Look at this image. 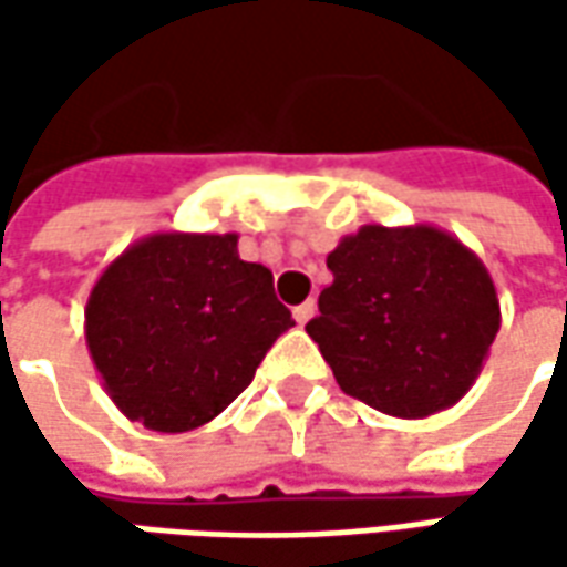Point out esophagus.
Here are the masks:
<instances>
[{"instance_id": "obj_1", "label": "esophagus", "mask_w": 567, "mask_h": 567, "mask_svg": "<svg viewBox=\"0 0 567 567\" xmlns=\"http://www.w3.org/2000/svg\"><path fill=\"white\" fill-rule=\"evenodd\" d=\"M312 316H316V302H312V299H309V302H302V306H296V309H293V318L299 321V324H306V321H309Z\"/></svg>"}]
</instances>
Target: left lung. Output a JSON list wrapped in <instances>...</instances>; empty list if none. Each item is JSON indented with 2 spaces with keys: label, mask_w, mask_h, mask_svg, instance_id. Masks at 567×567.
Instances as JSON below:
<instances>
[{
  "label": "left lung",
  "mask_w": 567,
  "mask_h": 567,
  "mask_svg": "<svg viewBox=\"0 0 567 567\" xmlns=\"http://www.w3.org/2000/svg\"><path fill=\"white\" fill-rule=\"evenodd\" d=\"M328 268L334 280L306 331L340 391L398 420H425L467 394L502 324L476 251L429 224H365Z\"/></svg>",
  "instance_id": "obj_1"
}]
</instances>
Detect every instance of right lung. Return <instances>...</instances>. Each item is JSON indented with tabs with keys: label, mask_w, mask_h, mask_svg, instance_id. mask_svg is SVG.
<instances>
[{
	"label": "right lung",
	"mask_w": 567,
	"mask_h": 567,
	"mask_svg": "<svg viewBox=\"0 0 567 567\" xmlns=\"http://www.w3.org/2000/svg\"><path fill=\"white\" fill-rule=\"evenodd\" d=\"M236 233H151L106 265L84 338L106 394L151 432L210 423L255 379L293 316Z\"/></svg>",
	"instance_id": "1"
}]
</instances>
